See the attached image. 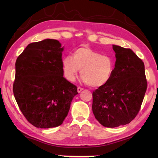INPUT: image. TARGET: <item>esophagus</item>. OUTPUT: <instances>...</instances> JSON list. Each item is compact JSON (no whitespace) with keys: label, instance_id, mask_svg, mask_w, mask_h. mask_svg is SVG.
I'll use <instances>...</instances> for the list:
<instances>
[{"label":"esophagus","instance_id":"1","mask_svg":"<svg viewBox=\"0 0 158 158\" xmlns=\"http://www.w3.org/2000/svg\"><path fill=\"white\" fill-rule=\"evenodd\" d=\"M83 90H84V89H82V88H81V87L77 88V92H78L79 93H81Z\"/></svg>","mask_w":158,"mask_h":158}]
</instances>
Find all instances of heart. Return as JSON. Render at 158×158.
<instances>
[{
	"label": "heart",
	"instance_id": "obj_1",
	"mask_svg": "<svg viewBox=\"0 0 158 158\" xmlns=\"http://www.w3.org/2000/svg\"><path fill=\"white\" fill-rule=\"evenodd\" d=\"M63 75L73 81L81 69V80L93 88L105 86L110 81L115 70L114 57L101 54L88 47L74 49L73 56L66 55L61 60Z\"/></svg>",
	"mask_w": 158,
	"mask_h": 158
}]
</instances>
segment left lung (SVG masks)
Here are the masks:
<instances>
[{
	"mask_svg": "<svg viewBox=\"0 0 158 158\" xmlns=\"http://www.w3.org/2000/svg\"><path fill=\"white\" fill-rule=\"evenodd\" d=\"M112 47L116 59L113 77L93 93V114L106 127L130 123L139 111L147 89L143 61L130 49Z\"/></svg>",
	"mask_w": 158,
	"mask_h": 158,
	"instance_id": "left-lung-1",
	"label": "left lung"
}]
</instances>
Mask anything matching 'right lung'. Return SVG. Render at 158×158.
I'll return each instance as SVG.
<instances>
[{
	"mask_svg": "<svg viewBox=\"0 0 158 158\" xmlns=\"http://www.w3.org/2000/svg\"><path fill=\"white\" fill-rule=\"evenodd\" d=\"M63 49L57 40L45 39L29 44L16 61L15 100L23 116L36 127L60 125L78 94L76 85L63 77Z\"/></svg>",
	"mask_w": 158,
	"mask_h": 158,
	"instance_id": "obj_1",
	"label": "right lung"
}]
</instances>
